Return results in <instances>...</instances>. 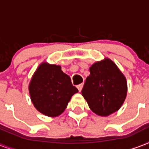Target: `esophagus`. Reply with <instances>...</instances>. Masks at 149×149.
Masks as SVG:
<instances>
[{"instance_id":"1","label":"esophagus","mask_w":149,"mask_h":149,"mask_svg":"<svg viewBox=\"0 0 149 149\" xmlns=\"http://www.w3.org/2000/svg\"><path fill=\"white\" fill-rule=\"evenodd\" d=\"M83 86H84V84H79V85H77V89L79 90V92L82 91V89H83Z\"/></svg>"}]
</instances>
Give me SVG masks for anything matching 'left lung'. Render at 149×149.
<instances>
[{"mask_svg": "<svg viewBox=\"0 0 149 149\" xmlns=\"http://www.w3.org/2000/svg\"><path fill=\"white\" fill-rule=\"evenodd\" d=\"M90 72L81 93L91 111L104 117L118 111L127 95L122 72L109 58L93 64Z\"/></svg>", "mask_w": 149, "mask_h": 149, "instance_id": "1", "label": "left lung"}]
</instances>
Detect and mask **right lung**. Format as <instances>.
<instances>
[{"label":"right lung","instance_id":"add662e5","mask_svg":"<svg viewBox=\"0 0 149 149\" xmlns=\"http://www.w3.org/2000/svg\"><path fill=\"white\" fill-rule=\"evenodd\" d=\"M78 90L59 65L42 63L32 77L29 93L34 106L49 117L60 115Z\"/></svg>","mask_w":149,"mask_h":149}]
</instances>
